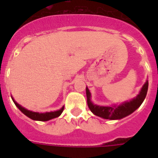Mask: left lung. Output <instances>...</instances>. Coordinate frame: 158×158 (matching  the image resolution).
I'll return each instance as SVG.
<instances>
[{
	"label": "left lung",
	"mask_w": 158,
	"mask_h": 158,
	"mask_svg": "<svg viewBox=\"0 0 158 158\" xmlns=\"http://www.w3.org/2000/svg\"><path fill=\"white\" fill-rule=\"evenodd\" d=\"M148 88V82H146L144 85L143 86L139 94L135 98L132 99L131 101L126 102L125 103H122L119 106H100L94 105L92 103L90 98L91 94L89 89L86 88V95H87V102L89 109L94 115L100 116L104 119L108 120H119L130 115L131 113L135 111L137 108L140 106L143 103V102L146 98Z\"/></svg>",
	"instance_id": "obj_1"
}]
</instances>
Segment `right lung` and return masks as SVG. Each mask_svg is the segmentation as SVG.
I'll list each match as a JSON object with an SVG mask.
<instances>
[{"label": "right lung", "instance_id": "1", "mask_svg": "<svg viewBox=\"0 0 158 158\" xmlns=\"http://www.w3.org/2000/svg\"><path fill=\"white\" fill-rule=\"evenodd\" d=\"M13 99V98H12ZM13 102H15V106L19 109V110L22 111V112L25 115H27L28 117H29L32 120H40V121H47V120H52L53 118L58 117L59 115H60V114L62 113L63 110H64V106L60 109L59 110H56V111H51V112H46V113H38V112H33V111H31V110H28L25 108H23V106H21L19 104H18L15 100L13 99Z\"/></svg>", "mask_w": 158, "mask_h": 158}]
</instances>
